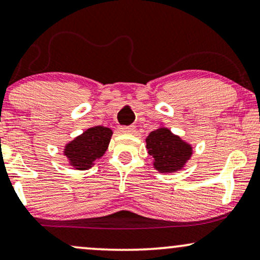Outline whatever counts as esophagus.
Wrapping results in <instances>:
<instances>
[{
    "label": "esophagus",
    "mask_w": 260,
    "mask_h": 260,
    "mask_svg": "<svg viewBox=\"0 0 260 260\" xmlns=\"http://www.w3.org/2000/svg\"><path fill=\"white\" fill-rule=\"evenodd\" d=\"M120 131L122 133L132 134V133L136 132V126H123V127L120 128Z\"/></svg>",
    "instance_id": "1"
}]
</instances>
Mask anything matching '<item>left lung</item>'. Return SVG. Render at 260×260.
Segmentation results:
<instances>
[{
	"mask_svg": "<svg viewBox=\"0 0 260 260\" xmlns=\"http://www.w3.org/2000/svg\"><path fill=\"white\" fill-rule=\"evenodd\" d=\"M146 149L159 173H175L182 169L192 156V146L166 127L157 128L147 136Z\"/></svg>",
	"mask_w": 260,
	"mask_h": 260,
	"instance_id": "8db88e82",
	"label": "left lung"
}]
</instances>
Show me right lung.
I'll return each instance as SVG.
<instances>
[{
  "mask_svg": "<svg viewBox=\"0 0 260 260\" xmlns=\"http://www.w3.org/2000/svg\"><path fill=\"white\" fill-rule=\"evenodd\" d=\"M113 131L108 127H91L64 146V156L78 170L90 169L108 149Z\"/></svg>",
  "mask_w": 260,
  "mask_h": 260,
  "instance_id": "add662e5",
  "label": "right lung"
}]
</instances>
